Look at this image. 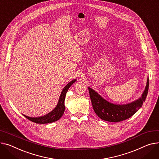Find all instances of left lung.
<instances>
[{
    "label": "left lung",
    "instance_id": "obj_1",
    "mask_svg": "<svg viewBox=\"0 0 159 159\" xmlns=\"http://www.w3.org/2000/svg\"><path fill=\"white\" fill-rule=\"evenodd\" d=\"M149 88V79H147L145 89L140 98L126 105H116L103 99L93 89L88 88L89 96L94 112L98 117L109 122H120L129 119L138 111L144 102Z\"/></svg>",
    "mask_w": 159,
    "mask_h": 159
}]
</instances>
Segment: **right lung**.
I'll return each instance as SVG.
<instances>
[{"label":"right lung","mask_w":159,"mask_h":159,"mask_svg":"<svg viewBox=\"0 0 159 159\" xmlns=\"http://www.w3.org/2000/svg\"><path fill=\"white\" fill-rule=\"evenodd\" d=\"M76 81V79H74L70 82H69L67 85L63 88L60 97L59 99L58 103L57 105V106L55 107V109L51 111L50 113L47 114V115H45L43 116H41V117H38V118H31L29 117V116H27L25 115H24L26 118L29 120L30 121H33L36 123L38 124H45V123H50L57 121L61 118L62 114H64L65 109V100L66 97V93L70 88V87L72 85V84Z\"/></svg>","instance_id":"obj_1"}]
</instances>
